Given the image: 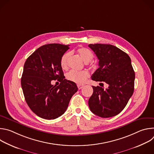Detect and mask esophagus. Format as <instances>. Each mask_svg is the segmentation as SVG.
I'll return each instance as SVG.
<instances>
[{
  "label": "esophagus",
  "mask_w": 154,
  "mask_h": 154,
  "mask_svg": "<svg viewBox=\"0 0 154 154\" xmlns=\"http://www.w3.org/2000/svg\"><path fill=\"white\" fill-rule=\"evenodd\" d=\"M77 87H78L79 90H81L83 88V85H77Z\"/></svg>",
  "instance_id": "34e87169"
}]
</instances>
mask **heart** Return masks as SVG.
Masks as SVG:
<instances>
[{
  "label": "heart",
  "instance_id": "obj_1",
  "mask_svg": "<svg viewBox=\"0 0 154 154\" xmlns=\"http://www.w3.org/2000/svg\"><path fill=\"white\" fill-rule=\"evenodd\" d=\"M77 52L80 57L85 63H88L91 61L94 57L93 53L89 49L85 48H80L78 50ZM70 56V52H66L62 55L60 60V65L63 69H67L68 65V60ZM88 77L89 73L87 71H75L72 70L68 72L66 74V79L68 80L79 85L84 84Z\"/></svg>",
  "mask_w": 154,
  "mask_h": 154
}]
</instances>
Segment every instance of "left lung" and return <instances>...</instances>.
Wrapping results in <instances>:
<instances>
[{"mask_svg": "<svg viewBox=\"0 0 154 154\" xmlns=\"http://www.w3.org/2000/svg\"><path fill=\"white\" fill-rule=\"evenodd\" d=\"M88 46L99 60V68L92 75V80L108 85L105 90L92 86L93 93L88 100L90 110L103 118L115 116L123 110L134 93L135 74L131 59L125 52L111 45L95 44Z\"/></svg>", "mask_w": 154, "mask_h": 154, "instance_id": "1", "label": "left lung"}]
</instances>
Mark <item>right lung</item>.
<instances>
[{"mask_svg": "<svg viewBox=\"0 0 154 154\" xmlns=\"http://www.w3.org/2000/svg\"><path fill=\"white\" fill-rule=\"evenodd\" d=\"M69 45L49 44L36 49L26 60L21 78L26 101L32 111L45 119H54L68 108L77 91L75 83L65 79L60 65L62 55ZM60 82L58 86L52 80Z\"/></svg>", "mask_w": 154, "mask_h": 154, "instance_id": "1", "label": "right lung"}]
</instances>
